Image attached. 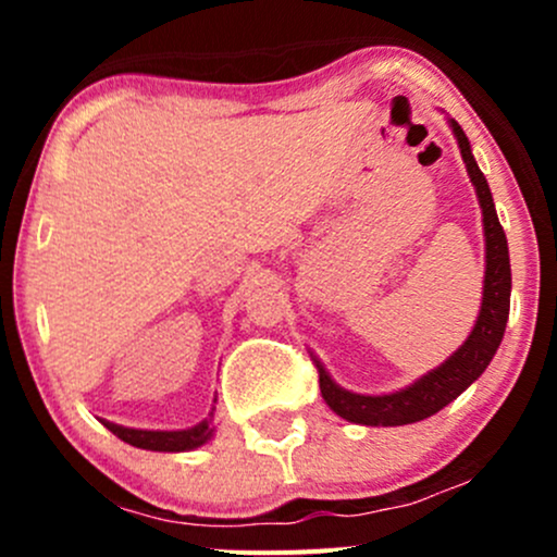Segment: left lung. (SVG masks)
Masks as SVG:
<instances>
[{"label":"left lung","mask_w":557,"mask_h":557,"mask_svg":"<svg viewBox=\"0 0 557 557\" xmlns=\"http://www.w3.org/2000/svg\"><path fill=\"white\" fill-rule=\"evenodd\" d=\"M453 133H456L458 146H461V157L469 170L471 183H474L479 207H482L484 216V243H487V272H484V298H482V311L471 330L469 341H466L456 354L447 359L443 367H437L434 372L421 376L419 382H413L411 387L398 389V393L389 395H356L348 389L337 387L330 380V374L324 372L322 363L317 361L319 372V389H322V398L337 417L354 421V424H367V426H400V424H413L432 413H437L440 408H445L447 403L456 400L479 374L487 369V363L495 356L497 345L503 341L505 322H508L510 311V259H508V240H505L503 225L497 220L495 203H492L490 185L484 181L482 170L476 168L474 157H471V146L461 125L456 120H450Z\"/></svg>","instance_id":"left-lung-1"}]
</instances>
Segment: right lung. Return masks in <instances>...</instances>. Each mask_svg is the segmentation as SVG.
Returning <instances> with one entry per match:
<instances>
[{
    "label": "right lung",
    "mask_w": 557,
    "mask_h": 557,
    "mask_svg": "<svg viewBox=\"0 0 557 557\" xmlns=\"http://www.w3.org/2000/svg\"><path fill=\"white\" fill-rule=\"evenodd\" d=\"M104 426L112 434H117L120 440L127 445L144 447V450H164V453H181L190 450V447H198L212 437V426L209 421H201V424L190 426V430L183 432H146V430H127V426H117L104 421Z\"/></svg>",
    "instance_id": "right-lung-1"
}]
</instances>
